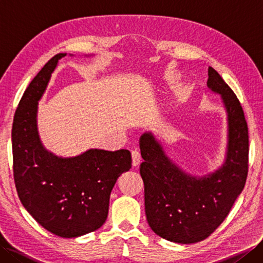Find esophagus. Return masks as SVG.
<instances>
[{"instance_id":"esophagus-1","label":"esophagus","mask_w":263,"mask_h":263,"mask_svg":"<svg viewBox=\"0 0 263 263\" xmlns=\"http://www.w3.org/2000/svg\"><path fill=\"white\" fill-rule=\"evenodd\" d=\"M140 163H141L140 153L137 152V150H133V152H132V165H133V167H137Z\"/></svg>"}]
</instances>
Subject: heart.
<instances>
[{
    "label": "heart",
    "mask_w": 263,
    "mask_h": 263,
    "mask_svg": "<svg viewBox=\"0 0 263 263\" xmlns=\"http://www.w3.org/2000/svg\"><path fill=\"white\" fill-rule=\"evenodd\" d=\"M166 79H167V80H168V78H166Z\"/></svg>",
    "instance_id": "b5f03b06"
}]
</instances>
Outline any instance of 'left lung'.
<instances>
[{"mask_svg":"<svg viewBox=\"0 0 263 263\" xmlns=\"http://www.w3.org/2000/svg\"><path fill=\"white\" fill-rule=\"evenodd\" d=\"M206 86L220 95L227 114L224 163L215 172L193 176L171 159L153 132L140 137V174L150 228L167 241L191 244L203 241L225 220L247 182L249 132L236 95L219 73L208 69Z\"/></svg>","mask_w":263,"mask_h":263,"instance_id":"1","label":"left lung"}]
</instances>
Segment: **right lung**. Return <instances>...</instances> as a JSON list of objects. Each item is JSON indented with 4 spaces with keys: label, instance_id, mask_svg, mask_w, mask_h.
I'll use <instances>...</instances> for the list:
<instances>
[{
    "label": "right lung",
    "instance_id": "right-lung-1",
    "mask_svg": "<svg viewBox=\"0 0 263 263\" xmlns=\"http://www.w3.org/2000/svg\"><path fill=\"white\" fill-rule=\"evenodd\" d=\"M65 55L49 60L26 89L13 119L12 154L22 205L48 232L72 238L104 225L111 190L132 160L126 149H88L74 157H61L44 147L37 126L38 102Z\"/></svg>",
    "mask_w": 263,
    "mask_h": 263
}]
</instances>
